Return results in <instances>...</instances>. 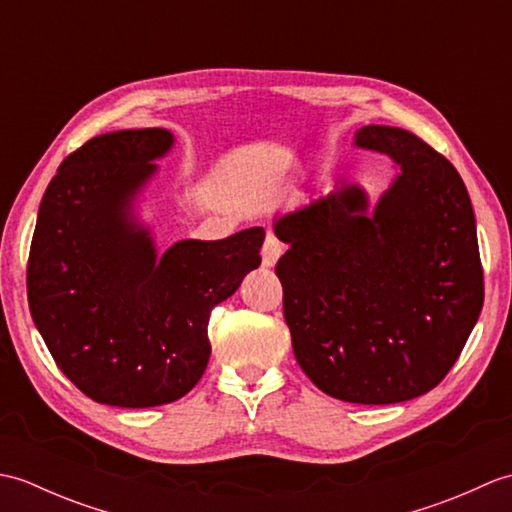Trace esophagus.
Wrapping results in <instances>:
<instances>
[{
    "mask_svg": "<svg viewBox=\"0 0 512 512\" xmlns=\"http://www.w3.org/2000/svg\"><path fill=\"white\" fill-rule=\"evenodd\" d=\"M281 255H284V244H281L273 233H268L262 246V264L266 268H273L279 262Z\"/></svg>",
    "mask_w": 512,
    "mask_h": 512,
    "instance_id": "esophagus-1",
    "label": "esophagus"
}]
</instances>
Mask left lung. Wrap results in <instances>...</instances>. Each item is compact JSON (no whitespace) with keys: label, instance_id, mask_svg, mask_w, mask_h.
Returning <instances> with one entry per match:
<instances>
[{"label":"left lung","instance_id":"obj_1","mask_svg":"<svg viewBox=\"0 0 512 512\" xmlns=\"http://www.w3.org/2000/svg\"><path fill=\"white\" fill-rule=\"evenodd\" d=\"M354 145L398 169L374 209L341 180L281 215L275 273L303 372L325 394L391 405L436 387L480 319L484 275L460 173L407 129L367 125Z\"/></svg>","mask_w":512,"mask_h":512}]
</instances>
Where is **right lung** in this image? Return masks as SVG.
Wrapping results in <instances>:
<instances>
[{
	"label": "right lung",
	"mask_w": 512,
	"mask_h": 512,
	"mask_svg": "<svg viewBox=\"0 0 512 512\" xmlns=\"http://www.w3.org/2000/svg\"><path fill=\"white\" fill-rule=\"evenodd\" d=\"M173 143L160 127L96 136L61 162L39 206L32 321L61 372L103 405L156 407L191 391L211 356V310L262 264V226L158 255L136 202Z\"/></svg>",
	"instance_id": "obj_1"
}]
</instances>
